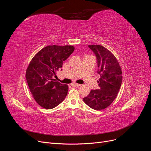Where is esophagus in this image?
Masks as SVG:
<instances>
[{
  "mask_svg": "<svg viewBox=\"0 0 151 151\" xmlns=\"http://www.w3.org/2000/svg\"><path fill=\"white\" fill-rule=\"evenodd\" d=\"M71 86H73V87H79V86H81V84H76V83H72V84H71Z\"/></svg>",
  "mask_w": 151,
  "mask_h": 151,
  "instance_id": "obj_1",
  "label": "esophagus"
}]
</instances>
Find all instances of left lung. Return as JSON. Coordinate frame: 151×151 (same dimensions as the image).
Listing matches in <instances>:
<instances>
[{"label":"left lung","mask_w":151,"mask_h":151,"mask_svg":"<svg viewBox=\"0 0 151 151\" xmlns=\"http://www.w3.org/2000/svg\"><path fill=\"white\" fill-rule=\"evenodd\" d=\"M97 59L100 89L91 90L84 102L95 110L107 108L116 98L122 83V71L114 55L101 45H88Z\"/></svg>","instance_id":"obj_1"}]
</instances>
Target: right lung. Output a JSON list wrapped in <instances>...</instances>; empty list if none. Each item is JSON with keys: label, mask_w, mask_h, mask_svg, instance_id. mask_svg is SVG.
<instances>
[{"label": "right lung", "mask_w": 151, "mask_h": 151, "mask_svg": "<svg viewBox=\"0 0 151 151\" xmlns=\"http://www.w3.org/2000/svg\"><path fill=\"white\" fill-rule=\"evenodd\" d=\"M71 45H49L32 58L26 72V79L35 101L45 109H52L60 104L68 93V87L53 79V76L63 62L73 53Z\"/></svg>", "instance_id": "right-lung-1"}]
</instances>
